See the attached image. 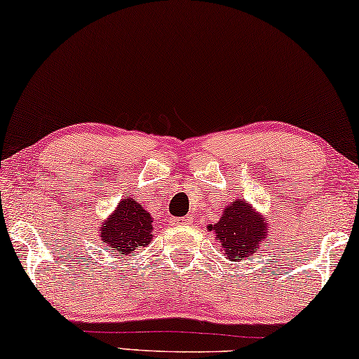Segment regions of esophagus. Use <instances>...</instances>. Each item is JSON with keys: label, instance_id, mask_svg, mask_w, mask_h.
Listing matches in <instances>:
<instances>
[{"label": "esophagus", "instance_id": "34e87169", "mask_svg": "<svg viewBox=\"0 0 359 359\" xmlns=\"http://www.w3.org/2000/svg\"><path fill=\"white\" fill-rule=\"evenodd\" d=\"M175 225H191L193 224V217H180V219H173Z\"/></svg>", "mask_w": 359, "mask_h": 359}]
</instances>
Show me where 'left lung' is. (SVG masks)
I'll return each instance as SVG.
<instances>
[{
  "label": "left lung",
  "instance_id": "obj_1",
  "mask_svg": "<svg viewBox=\"0 0 359 359\" xmlns=\"http://www.w3.org/2000/svg\"><path fill=\"white\" fill-rule=\"evenodd\" d=\"M209 232L224 250L230 262H242L259 253L262 245L268 243L269 222L247 199H233L225 205L217 224L208 225Z\"/></svg>",
  "mask_w": 359,
  "mask_h": 359
}]
</instances>
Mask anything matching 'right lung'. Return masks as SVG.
Returning a JSON list of instances; mask_svg holds the SVG:
<instances>
[{"label": "right lung", "instance_id": "obj_1", "mask_svg": "<svg viewBox=\"0 0 359 359\" xmlns=\"http://www.w3.org/2000/svg\"><path fill=\"white\" fill-rule=\"evenodd\" d=\"M97 233L102 245L114 250L119 257H127L151 243L154 217L140 203L126 196L109 217L102 220Z\"/></svg>", "mask_w": 359, "mask_h": 359}]
</instances>
